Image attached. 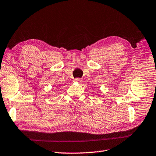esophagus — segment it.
Returning a JSON list of instances; mask_svg holds the SVG:
<instances>
[{"instance_id":"34e87169","label":"esophagus","mask_w":156,"mask_h":156,"mask_svg":"<svg viewBox=\"0 0 156 156\" xmlns=\"http://www.w3.org/2000/svg\"><path fill=\"white\" fill-rule=\"evenodd\" d=\"M74 81L76 82H82V80H81L80 78H75V79H74Z\"/></svg>"}]
</instances>
